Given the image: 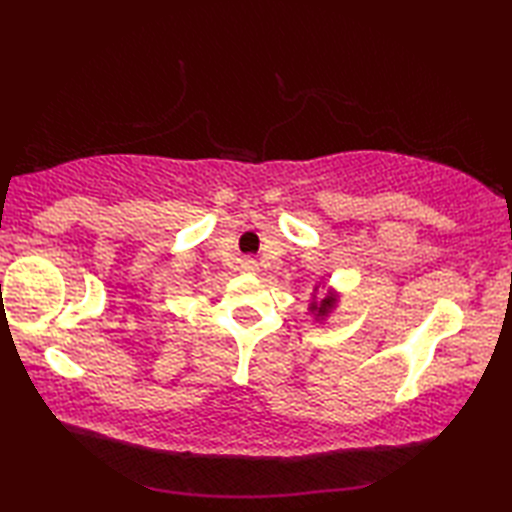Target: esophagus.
<instances>
[{
	"instance_id": "1",
	"label": "esophagus",
	"mask_w": 512,
	"mask_h": 512,
	"mask_svg": "<svg viewBox=\"0 0 512 512\" xmlns=\"http://www.w3.org/2000/svg\"><path fill=\"white\" fill-rule=\"evenodd\" d=\"M242 270H244V273H255V270H257V262H255V259L246 257L244 262H242Z\"/></svg>"
}]
</instances>
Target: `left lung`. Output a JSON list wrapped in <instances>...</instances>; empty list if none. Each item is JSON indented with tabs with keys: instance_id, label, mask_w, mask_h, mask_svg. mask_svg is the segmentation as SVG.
<instances>
[{
	"instance_id": "left-lung-1",
	"label": "left lung",
	"mask_w": 512,
	"mask_h": 512,
	"mask_svg": "<svg viewBox=\"0 0 512 512\" xmlns=\"http://www.w3.org/2000/svg\"><path fill=\"white\" fill-rule=\"evenodd\" d=\"M314 290H317V288H314ZM334 303H336V297H334L332 292H330V295L325 297V299H321V301H312V303H310V312H312L314 317H317V319H325V317H328V314L332 312Z\"/></svg>"
}]
</instances>
